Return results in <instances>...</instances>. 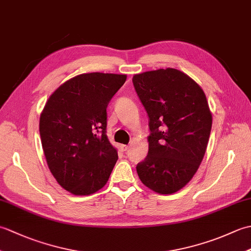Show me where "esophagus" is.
Instances as JSON below:
<instances>
[{
	"mask_svg": "<svg viewBox=\"0 0 251 251\" xmlns=\"http://www.w3.org/2000/svg\"><path fill=\"white\" fill-rule=\"evenodd\" d=\"M128 149H129L128 146H125V145H122V146H121V150L124 151V152H126L127 150H128Z\"/></svg>",
	"mask_w": 251,
	"mask_h": 251,
	"instance_id": "obj_1",
	"label": "esophagus"
}]
</instances>
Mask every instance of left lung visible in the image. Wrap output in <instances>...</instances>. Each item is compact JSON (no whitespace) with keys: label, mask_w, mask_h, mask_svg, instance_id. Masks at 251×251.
I'll list each match as a JSON object with an SVG mask.
<instances>
[{"label":"left lung","mask_w":251,"mask_h":251,"mask_svg":"<svg viewBox=\"0 0 251 251\" xmlns=\"http://www.w3.org/2000/svg\"><path fill=\"white\" fill-rule=\"evenodd\" d=\"M132 84L150 128L138 176L156 193H175L193 178L205 155L212 125L206 96L190 76L172 68L136 74Z\"/></svg>","instance_id":"1"}]
</instances>
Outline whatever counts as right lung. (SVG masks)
<instances>
[{"label": "right lung", "instance_id": "obj_1", "mask_svg": "<svg viewBox=\"0 0 251 251\" xmlns=\"http://www.w3.org/2000/svg\"><path fill=\"white\" fill-rule=\"evenodd\" d=\"M124 74H81L58 87L40 117V136L50 173L74 195H89L109 180L117 152L106 137V108Z\"/></svg>", "mask_w": 251, "mask_h": 251}]
</instances>
